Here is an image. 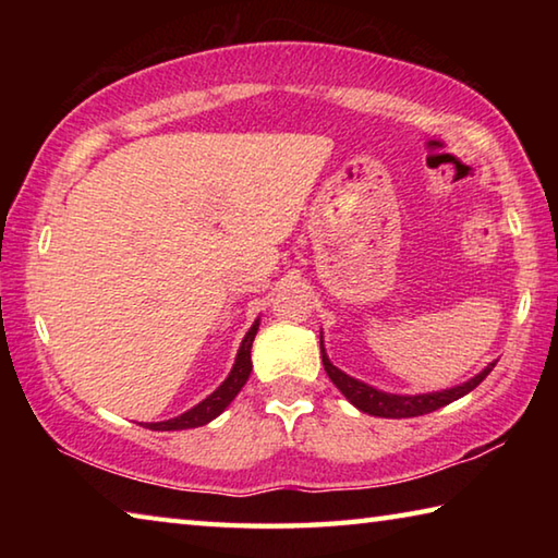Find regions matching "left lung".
Here are the masks:
<instances>
[{
	"mask_svg": "<svg viewBox=\"0 0 558 558\" xmlns=\"http://www.w3.org/2000/svg\"><path fill=\"white\" fill-rule=\"evenodd\" d=\"M319 347H323V339H319ZM323 364L325 372L332 384L342 391L349 401H352L359 411L369 413V415H381V418H411V415H423V413H433L448 405L452 401H458L460 396L470 393L475 386H480V381L495 369V364H487V369L480 372L475 379H470L468 384L456 386V389H446V391H436V393H418V396H396V393H384L376 391L374 386L362 384L347 376L344 372H339L337 366L329 362L323 347Z\"/></svg>",
	"mask_w": 558,
	"mask_h": 558,
	"instance_id": "8db88e82",
	"label": "left lung"
}]
</instances>
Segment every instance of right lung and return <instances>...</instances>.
Listing matches in <instances>:
<instances>
[{
    "label": "right lung",
    "instance_id": "obj_1",
    "mask_svg": "<svg viewBox=\"0 0 558 558\" xmlns=\"http://www.w3.org/2000/svg\"><path fill=\"white\" fill-rule=\"evenodd\" d=\"M256 332H258V319L248 329V335L243 337L231 374L226 376V381L209 396V399H204L199 405H194L192 411L177 415V418H169L162 423H145V428H149V430H184V428H196V426H204V423L214 421L216 415H219L226 405L235 399V393L243 389V384L248 381L251 369H253L251 344H253V339H256Z\"/></svg>",
    "mask_w": 558,
    "mask_h": 558
}]
</instances>
